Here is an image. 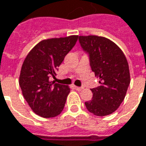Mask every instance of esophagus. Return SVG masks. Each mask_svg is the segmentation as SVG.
<instances>
[{"mask_svg":"<svg viewBox=\"0 0 146 146\" xmlns=\"http://www.w3.org/2000/svg\"><path fill=\"white\" fill-rule=\"evenodd\" d=\"M75 89L77 90V91H81L84 89V87H77V86H75Z\"/></svg>","mask_w":146,"mask_h":146,"instance_id":"obj_1","label":"esophagus"}]
</instances>
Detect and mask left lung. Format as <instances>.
<instances>
[{"instance_id": "obj_1", "label": "left lung", "mask_w": 146, "mask_h": 146, "mask_svg": "<svg viewBox=\"0 0 146 146\" xmlns=\"http://www.w3.org/2000/svg\"><path fill=\"white\" fill-rule=\"evenodd\" d=\"M80 44L88 53L91 69L99 78V86L92 88L93 100L85 102L87 110L97 116L110 115L126 96L130 73L126 57L110 40L98 36H80Z\"/></svg>"}]
</instances>
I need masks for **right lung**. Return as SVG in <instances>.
<instances>
[{
  "instance_id": "add662e5",
  "label": "right lung",
  "mask_w": 146,
  "mask_h": 146,
  "mask_svg": "<svg viewBox=\"0 0 146 146\" xmlns=\"http://www.w3.org/2000/svg\"><path fill=\"white\" fill-rule=\"evenodd\" d=\"M78 36L52 38L39 42L23 63L19 85L31 109L43 118H53L64 108L70 88L49 80L57 75L58 66L71 50Z\"/></svg>"
}]
</instances>
